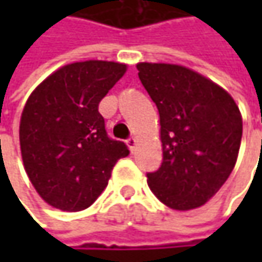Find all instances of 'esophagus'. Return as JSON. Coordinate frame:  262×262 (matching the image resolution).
<instances>
[{
	"instance_id": "1",
	"label": "esophagus",
	"mask_w": 262,
	"mask_h": 262,
	"mask_svg": "<svg viewBox=\"0 0 262 262\" xmlns=\"http://www.w3.org/2000/svg\"><path fill=\"white\" fill-rule=\"evenodd\" d=\"M126 144H128V147H129V150H131V151H134V150H136V146H137L136 137H131V138H128V140H126Z\"/></svg>"
}]
</instances>
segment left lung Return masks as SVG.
I'll return each mask as SVG.
<instances>
[{
	"instance_id": "8db88e82",
	"label": "left lung",
	"mask_w": 262,
	"mask_h": 262,
	"mask_svg": "<svg viewBox=\"0 0 262 262\" xmlns=\"http://www.w3.org/2000/svg\"><path fill=\"white\" fill-rule=\"evenodd\" d=\"M138 77L156 103L163 162L147 173L151 192L169 208H198L232 173L242 115L223 87L191 68L138 62Z\"/></svg>"
}]
</instances>
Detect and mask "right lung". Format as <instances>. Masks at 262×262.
Masks as SVG:
<instances>
[{
    "label": "right lung",
    "instance_id": "obj_1",
    "mask_svg": "<svg viewBox=\"0 0 262 262\" xmlns=\"http://www.w3.org/2000/svg\"><path fill=\"white\" fill-rule=\"evenodd\" d=\"M126 73V64L81 61L58 68L36 87L20 118V150L36 192L54 208L81 211L107 186L128 156L111 140L99 102Z\"/></svg>",
    "mask_w": 262,
    "mask_h": 262
}]
</instances>
